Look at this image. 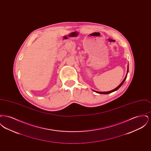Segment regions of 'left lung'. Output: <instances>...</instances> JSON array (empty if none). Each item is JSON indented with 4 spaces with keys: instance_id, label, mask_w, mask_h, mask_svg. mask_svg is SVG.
Listing matches in <instances>:
<instances>
[{
    "instance_id": "8db88e82",
    "label": "left lung",
    "mask_w": 151,
    "mask_h": 151,
    "mask_svg": "<svg viewBox=\"0 0 151 151\" xmlns=\"http://www.w3.org/2000/svg\"><path fill=\"white\" fill-rule=\"evenodd\" d=\"M128 72H129V65H128V68H127V74H126V76H125V78H124V79H123V80L122 81V83L118 86H117L116 88H115V89H113V90H111V91H108V92H97V91H94L95 92H96V93H97L99 94H106L110 93H112V92H114L115 91H116V90H118L121 86H122V84L124 83V81H125V80L126 79V78H127V73H128Z\"/></svg>"
}]
</instances>
